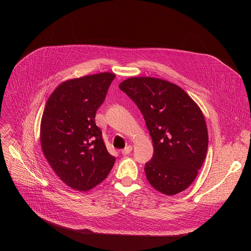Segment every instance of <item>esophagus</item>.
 I'll return each instance as SVG.
<instances>
[{
	"instance_id": "34e87169",
	"label": "esophagus",
	"mask_w": 251,
	"mask_h": 251,
	"mask_svg": "<svg viewBox=\"0 0 251 251\" xmlns=\"http://www.w3.org/2000/svg\"><path fill=\"white\" fill-rule=\"evenodd\" d=\"M131 151H132V147L131 146H127L124 150H122V153L123 154H128L131 152Z\"/></svg>"
}]
</instances>
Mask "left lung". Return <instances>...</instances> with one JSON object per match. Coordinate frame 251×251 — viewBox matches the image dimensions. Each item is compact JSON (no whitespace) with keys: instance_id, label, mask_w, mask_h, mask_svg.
<instances>
[{"instance_id":"obj_1","label":"left lung","mask_w":251,"mask_h":251,"mask_svg":"<svg viewBox=\"0 0 251 251\" xmlns=\"http://www.w3.org/2000/svg\"><path fill=\"white\" fill-rule=\"evenodd\" d=\"M142 113L153 143L144 171L166 195L185 190L199 174L208 146L201 108L180 86L155 77H130L119 84Z\"/></svg>"}]
</instances>
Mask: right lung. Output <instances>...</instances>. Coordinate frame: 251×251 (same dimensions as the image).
I'll list each match as a JSON object with an SVG mask.
<instances>
[{"instance_id": "obj_1", "label": "right lung", "mask_w": 251, "mask_h": 251, "mask_svg": "<svg viewBox=\"0 0 251 251\" xmlns=\"http://www.w3.org/2000/svg\"><path fill=\"white\" fill-rule=\"evenodd\" d=\"M110 72L62 82L48 99L41 122L44 155L69 187L87 191L103 181L115 164L96 125V113L111 82Z\"/></svg>"}]
</instances>
